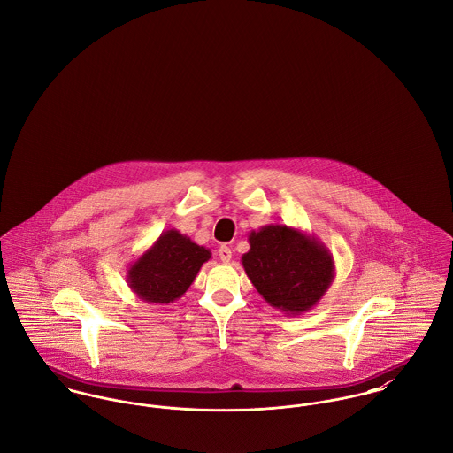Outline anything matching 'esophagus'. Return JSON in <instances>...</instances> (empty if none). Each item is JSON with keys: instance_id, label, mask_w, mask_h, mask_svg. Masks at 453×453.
Instances as JSON below:
<instances>
[{"instance_id": "1", "label": "esophagus", "mask_w": 453, "mask_h": 453, "mask_svg": "<svg viewBox=\"0 0 453 453\" xmlns=\"http://www.w3.org/2000/svg\"><path fill=\"white\" fill-rule=\"evenodd\" d=\"M218 257L221 258V261L228 263V261L232 259V250H230L228 246H221V248L218 250Z\"/></svg>"}]
</instances>
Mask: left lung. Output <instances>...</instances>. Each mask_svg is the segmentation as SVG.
Segmentation results:
<instances>
[{"label": "left lung", "instance_id": "8db88e82", "mask_svg": "<svg viewBox=\"0 0 453 453\" xmlns=\"http://www.w3.org/2000/svg\"><path fill=\"white\" fill-rule=\"evenodd\" d=\"M242 266L268 305L300 316L319 303L334 279V261L323 242L300 228L266 225L248 237Z\"/></svg>", "mask_w": 453, "mask_h": 453}]
</instances>
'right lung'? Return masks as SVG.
I'll return each mask as SVG.
<instances>
[{
    "label": "right lung",
    "mask_w": 453,
    "mask_h": 453,
    "mask_svg": "<svg viewBox=\"0 0 453 453\" xmlns=\"http://www.w3.org/2000/svg\"><path fill=\"white\" fill-rule=\"evenodd\" d=\"M211 251L176 228L165 230L127 270V284L142 302L167 305L181 298Z\"/></svg>",
    "instance_id": "obj_1"
}]
</instances>
